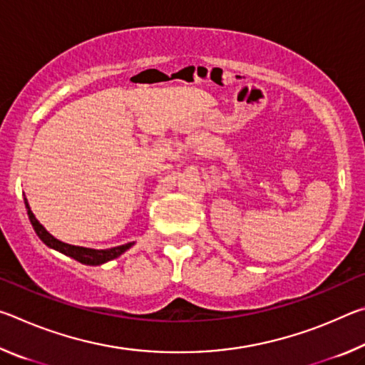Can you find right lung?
Wrapping results in <instances>:
<instances>
[{"instance_id":"add662e5","label":"right lung","mask_w":365,"mask_h":365,"mask_svg":"<svg viewBox=\"0 0 365 365\" xmlns=\"http://www.w3.org/2000/svg\"><path fill=\"white\" fill-rule=\"evenodd\" d=\"M24 202H26L30 224H32L35 233L38 235V238L41 240V242L45 243L46 246H49V248L63 252V255L76 259V261L82 262L85 265L106 264L109 261H113V259L119 257L120 255H123V252H125L127 250H130L132 246L135 245V243H127V245L114 246V248H108V250H93V248H85V246H73V245H69V243H64V242H61V240L54 238L53 235L49 233L46 228L40 224L38 219H36L35 214L32 212V209H30L27 197H24Z\"/></svg>"}]
</instances>
